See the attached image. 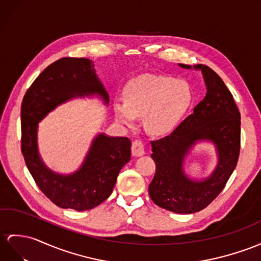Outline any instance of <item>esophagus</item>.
<instances>
[{
	"label": "esophagus",
	"instance_id": "esophagus-1",
	"mask_svg": "<svg viewBox=\"0 0 261 261\" xmlns=\"http://www.w3.org/2000/svg\"><path fill=\"white\" fill-rule=\"evenodd\" d=\"M132 154L134 155L135 157L143 156L145 154L144 144H143L142 141H139V139H136V141L133 142V144H132Z\"/></svg>",
	"mask_w": 261,
	"mask_h": 261
}]
</instances>
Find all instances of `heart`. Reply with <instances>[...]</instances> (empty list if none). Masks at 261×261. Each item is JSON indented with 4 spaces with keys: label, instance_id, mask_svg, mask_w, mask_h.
<instances>
[{
    "label": "heart",
    "instance_id": "heart-1",
    "mask_svg": "<svg viewBox=\"0 0 261 261\" xmlns=\"http://www.w3.org/2000/svg\"><path fill=\"white\" fill-rule=\"evenodd\" d=\"M124 103L114 105L119 123L133 126L136 116H143L149 134H170L179 124L193 101V92L186 81L170 76L145 74L127 83L123 92Z\"/></svg>",
    "mask_w": 261,
    "mask_h": 261
}]
</instances>
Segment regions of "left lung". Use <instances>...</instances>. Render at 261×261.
Wrapping results in <instances>:
<instances>
[{
    "instance_id": "obj_1",
    "label": "left lung",
    "mask_w": 261,
    "mask_h": 261,
    "mask_svg": "<svg viewBox=\"0 0 261 261\" xmlns=\"http://www.w3.org/2000/svg\"><path fill=\"white\" fill-rule=\"evenodd\" d=\"M194 68L204 76L205 98L169 136L151 142L156 173L149 196L157 206L177 214L197 213L211 204L236 168L240 150V113L231 93L211 67L198 64ZM200 141L213 143L219 162L211 176L198 181L187 176L183 162Z\"/></svg>"
}]
</instances>
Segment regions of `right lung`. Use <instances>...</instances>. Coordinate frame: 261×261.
I'll list each match as a JSON object with an SVG mask.
<instances>
[{"mask_svg": "<svg viewBox=\"0 0 261 261\" xmlns=\"http://www.w3.org/2000/svg\"><path fill=\"white\" fill-rule=\"evenodd\" d=\"M96 96L106 105L110 97L88 59L64 57L47 66L25 93L21 109L22 154L36 185L61 208L88 211L109 198L117 176L130 161L127 137L100 133L93 139L82 166L63 175L46 167L39 152V123L57 106L74 97Z\"/></svg>", "mask_w": 261, "mask_h": 261, "instance_id": "obj_1", "label": "right lung"}]
</instances>
